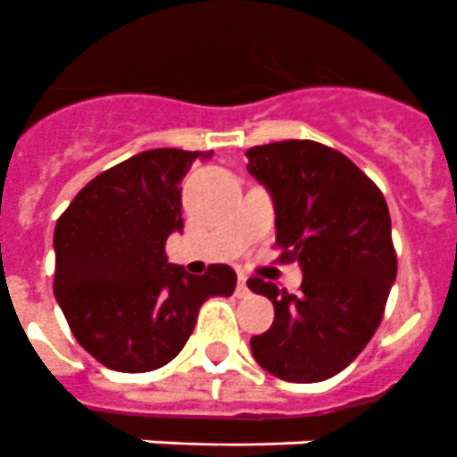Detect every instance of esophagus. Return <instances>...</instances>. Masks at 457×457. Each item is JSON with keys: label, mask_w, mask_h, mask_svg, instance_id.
Returning a JSON list of instances; mask_svg holds the SVG:
<instances>
[{"label": "esophagus", "mask_w": 457, "mask_h": 457, "mask_svg": "<svg viewBox=\"0 0 457 457\" xmlns=\"http://www.w3.org/2000/svg\"><path fill=\"white\" fill-rule=\"evenodd\" d=\"M236 295H238V297H247V295H250V286H247L245 276H240V278H238V287H236Z\"/></svg>", "instance_id": "obj_1"}]
</instances>
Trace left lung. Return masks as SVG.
I'll return each mask as SVG.
<instances>
[{
	"mask_svg": "<svg viewBox=\"0 0 457 457\" xmlns=\"http://www.w3.org/2000/svg\"><path fill=\"white\" fill-rule=\"evenodd\" d=\"M245 155L273 200L276 245L304 273L297 295L247 280L276 312L273 326L250 339L252 356L287 382H323L366 349L396 280L385 195L352 160L316 141H276Z\"/></svg>",
	"mask_w": 457,
	"mask_h": 457,
	"instance_id": "8db88e82",
	"label": "left lung"
}]
</instances>
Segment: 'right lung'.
Wrapping results in <instances>:
<instances>
[{"mask_svg":"<svg viewBox=\"0 0 457 457\" xmlns=\"http://www.w3.org/2000/svg\"><path fill=\"white\" fill-rule=\"evenodd\" d=\"M212 153L153 148L91 179L54 231V295L72 335L111 370L148 373L191 337L203 302L231 297L236 271L191 276L165 257L184 231L181 179Z\"/></svg>","mask_w":457,"mask_h":457,"instance_id":"obj_1","label":"right lung"}]
</instances>
